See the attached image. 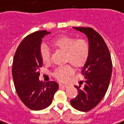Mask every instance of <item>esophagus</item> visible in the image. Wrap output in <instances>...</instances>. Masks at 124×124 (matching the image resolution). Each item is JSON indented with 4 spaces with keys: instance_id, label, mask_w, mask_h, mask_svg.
<instances>
[{
    "instance_id": "34e87169",
    "label": "esophagus",
    "mask_w": 124,
    "mask_h": 124,
    "mask_svg": "<svg viewBox=\"0 0 124 124\" xmlns=\"http://www.w3.org/2000/svg\"><path fill=\"white\" fill-rule=\"evenodd\" d=\"M59 88H60V89H61V88H67V87H68L67 85H63V84H61V83L59 84Z\"/></svg>"
}]
</instances>
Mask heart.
<instances>
[{
  "label": "heart",
  "mask_w": 124,
  "mask_h": 124,
  "mask_svg": "<svg viewBox=\"0 0 124 124\" xmlns=\"http://www.w3.org/2000/svg\"><path fill=\"white\" fill-rule=\"evenodd\" d=\"M52 46L57 51L65 53V62L69 63L75 69H79L86 64L89 56V46L84 39H76L68 36L55 38L51 42ZM40 55L43 63H50V52L46 46H42ZM73 69L70 65L57 68L54 72V77L65 82L72 74Z\"/></svg>",
  "instance_id": "obj_1"
}]
</instances>
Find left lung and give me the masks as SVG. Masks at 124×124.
Returning <instances> with one entry per match:
<instances>
[{
	"instance_id": "obj_1",
	"label": "left lung",
	"mask_w": 124,
	"mask_h": 124,
	"mask_svg": "<svg viewBox=\"0 0 124 124\" xmlns=\"http://www.w3.org/2000/svg\"><path fill=\"white\" fill-rule=\"evenodd\" d=\"M85 33L89 41V56L82 69L85 85L77 88L78 94L70 100L74 109L87 112L94 108L105 96L111 80L113 65L107 45L101 35L91 28L74 27Z\"/></svg>"
}]
</instances>
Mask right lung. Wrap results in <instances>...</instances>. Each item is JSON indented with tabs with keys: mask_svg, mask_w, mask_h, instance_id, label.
Here are the masks:
<instances>
[{
	"mask_svg": "<svg viewBox=\"0 0 124 124\" xmlns=\"http://www.w3.org/2000/svg\"><path fill=\"white\" fill-rule=\"evenodd\" d=\"M50 33L46 30L35 31L21 41L13 57L12 76L15 90L23 103L33 111L50 105L59 88L55 81L44 83L39 79L43 66L40 55L42 39Z\"/></svg>",
	"mask_w": 124,
	"mask_h": 124,
	"instance_id": "obj_1",
	"label": "right lung"
}]
</instances>
